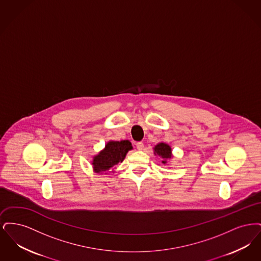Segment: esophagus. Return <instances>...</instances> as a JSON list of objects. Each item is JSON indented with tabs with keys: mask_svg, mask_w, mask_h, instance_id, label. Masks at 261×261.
<instances>
[{
	"mask_svg": "<svg viewBox=\"0 0 261 261\" xmlns=\"http://www.w3.org/2000/svg\"><path fill=\"white\" fill-rule=\"evenodd\" d=\"M136 147L139 150H143L144 149V144L142 142H138V143H136Z\"/></svg>",
	"mask_w": 261,
	"mask_h": 261,
	"instance_id": "1",
	"label": "esophagus"
}]
</instances>
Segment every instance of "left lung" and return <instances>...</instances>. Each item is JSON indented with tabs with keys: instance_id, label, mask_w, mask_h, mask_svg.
I'll return each mask as SVG.
<instances>
[{
	"instance_id": "8db88e82",
	"label": "left lung",
	"mask_w": 261,
	"mask_h": 261,
	"mask_svg": "<svg viewBox=\"0 0 261 261\" xmlns=\"http://www.w3.org/2000/svg\"><path fill=\"white\" fill-rule=\"evenodd\" d=\"M153 154L155 156H160L163 164H166L173 158L172 149L166 143H159L158 145H155L153 148Z\"/></svg>"
}]
</instances>
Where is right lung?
<instances>
[{
	"instance_id": "add662e5",
	"label": "right lung",
	"mask_w": 261,
	"mask_h": 261,
	"mask_svg": "<svg viewBox=\"0 0 261 261\" xmlns=\"http://www.w3.org/2000/svg\"><path fill=\"white\" fill-rule=\"evenodd\" d=\"M133 149L129 140L122 141H109L105 148L93 156L92 167L93 171L97 174H108L113 166L124 161L125 156L129 150ZM112 172L114 170L112 169Z\"/></svg>"
}]
</instances>
